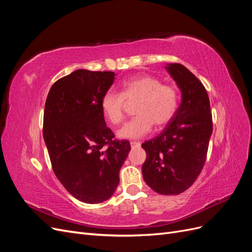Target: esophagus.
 <instances>
[{"mask_svg": "<svg viewBox=\"0 0 252 252\" xmlns=\"http://www.w3.org/2000/svg\"><path fill=\"white\" fill-rule=\"evenodd\" d=\"M130 146H131V148H132V149H134V148H139V147L141 146V143H140V142L132 141V142H130Z\"/></svg>", "mask_w": 252, "mask_h": 252, "instance_id": "esophagus-1", "label": "esophagus"}]
</instances>
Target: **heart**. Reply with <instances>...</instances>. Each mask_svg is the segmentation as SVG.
<instances>
[{
  "mask_svg": "<svg viewBox=\"0 0 252 252\" xmlns=\"http://www.w3.org/2000/svg\"><path fill=\"white\" fill-rule=\"evenodd\" d=\"M135 103V118L118 131L125 140L141 139L151 131L154 125L162 128L174 118L179 106V94L170 85L152 75H138L122 85L121 94L107 91L101 100L104 117L111 124L119 125L125 119L126 103Z\"/></svg>",
  "mask_w": 252,
  "mask_h": 252,
  "instance_id": "1",
  "label": "heart"
}]
</instances>
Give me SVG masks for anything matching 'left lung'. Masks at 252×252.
<instances>
[{
  "mask_svg": "<svg viewBox=\"0 0 252 252\" xmlns=\"http://www.w3.org/2000/svg\"><path fill=\"white\" fill-rule=\"evenodd\" d=\"M177 83L182 102L174 118L156 138L142 144L144 181L156 192L177 195L199 177L212 133L209 97L201 81L178 63L165 67Z\"/></svg>",
  "mask_w": 252,
  "mask_h": 252,
  "instance_id": "8db88e82",
  "label": "left lung"
}]
</instances>
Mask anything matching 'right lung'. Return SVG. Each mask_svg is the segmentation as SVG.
I'll return each instance as SVG.
<instances>
[{"mask_svg": "<svg viewBox=\"0 0 252 252\" xmlns=\"http://www.w3.org/2000/svg\"><path fill=\"white\" fill-rule=\"evenodd\" d=\"M114 75L75 70L53 84L45 103L43 138L53 172L68 192L87 204L111 197L130 151L129 141L114 140L101 109Z\"/></svg>", "mask_w": 252, "mask_h": 252, "instance_id": "1", "label": "right lung"}]
</instances>
